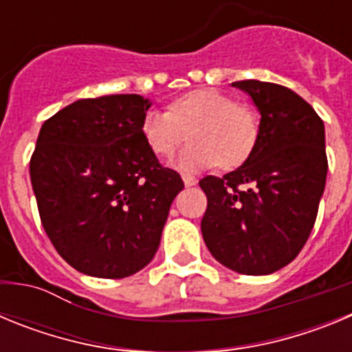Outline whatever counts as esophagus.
<instances>
[{
	"mask_svg": "<svg viewBox=\"0 0 352 352\" xmlns=\"http://www.w3.org/2000/svg\"><path fill=\"white\" fill-rule=\"evenodd\" d=\"M183 183H185V186H194L195 183H197V179L194 178V176H190V174H183Z\"/></svg>",
	"mask_w": 352,
	"mask_h": 352,
	"instance_id": "34e87169",
	"label": "esophagus"
}]
</instances>
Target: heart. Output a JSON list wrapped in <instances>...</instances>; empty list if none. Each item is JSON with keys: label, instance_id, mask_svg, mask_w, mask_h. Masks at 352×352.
Wrapping results in <instances>:
<instances>
[{"label": "heart", "instance_id": "1", "mask_svg": "<svg viewBox=\"0 0 352 352\" xmlns=\"http://www.w3.org/2000/svg\"><path fill=\"white\" fill-rule=\"evenodd\" d=\"M141 130L160 157L173 155L190 133L192 142L178 155L176 166L201 170L217 164L222 169L243 164L256 146L259 125L250 107L219 89L203 88L178 96L167 113L148 111Z\"/></svg>", "mask_w": 352, "mask_h": 352}]
</instances>
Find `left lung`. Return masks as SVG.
<instances>
[{
  "label": "left lung",
  "instance_id": "8db88e82",
  "mask_svg": "<svg viewBox=\"0 0 352 352\" xmlns=\"http://www.w3.org/2000/svg\"><path fill=\"white\" fill-rule=\"evenodd\" d=\"M232 86L259 111V132L243 166L199 182L208 197L201 231L226 268L270 275L300 254L316 223L328 174L324 123L280 84L248 79Z\"/></svg>",
  "mask_w": 352,
  "mask_h": 352
}]
</instances>
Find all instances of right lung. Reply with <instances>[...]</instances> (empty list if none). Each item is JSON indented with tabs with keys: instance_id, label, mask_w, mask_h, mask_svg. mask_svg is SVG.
Returning <instances> with one entry per match:
<instances>
[{
	"instance_id": "right-lung-1",
	"label": "right lung",
	"mask_w": 352,
	"mask_h": 352,
	"mask_svg": "<svg viewBox=\"0 0 352 352\" xmlns=\"http://www.w3.org/2000/svg\"><path fill=\"white\" fill-rule=\"evenodd\" d=\"M141 95L82 98L42 125L30 176L42 226L72 268L125 278L153 259L179 174L142 135Z\"/></svg>"
}]
</instances>
